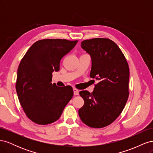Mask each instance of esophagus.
<instances>
[{
	"mask_svg": "<svg viewBox=\"0 0 153 153\" xmlns=\"http://www.w3.org/2000/svg\"><path fill=\"white\" fill-rule=\"evenodd\" d=\"M73 92H74V95H78V94H79V91H78L77 89H76V88H74Z\"/></svg>",
	"mask_w": 153,
	"mask_h": 153,
	"instance_id": "34e87169",
	"label": "esophagus"
}]
</instances>
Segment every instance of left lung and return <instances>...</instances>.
<instances>
[{
    "label": "left lung",
    "instance_id": "obj_1",
    "mask_svg": "<svg viewBox=\"0 0 153 153\" xmlns=\"http://www.w3.org/2000/svg\"><path fill=\"white\" fill-rule=\"evenodd\" d=\"M81 47L91 55L90 76L98 81L94 91H82L84 105L78 110L82 121L94 128L105 127L121 114L129 96V69L122 51L113 41L94 38Z\"/></svg>",
    "mask_w": 153,
    "mask_h": 153
}]
</instances>
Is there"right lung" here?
I'll return each instance as SVG.
<instances>
[{
	"mask_svg": "<svg viewBox=\"0 0 153 153\" xmlns=\"http://www.w3.org/2000/svg\"><path fill=\"white\" fill-rule=\"evenodd\" d=\"M78 41L39 40L27 50L17 71L16 90L26 115L32 122L46 125L59 119L73 96L69 85L52 84V73L60 69L61 59Z\"/></svg>",
	"mask_w": 153,
	"mask_h": 153,
	"instance_id": "right-lung-1",
	"label": "right lung"
}]
</instances>
